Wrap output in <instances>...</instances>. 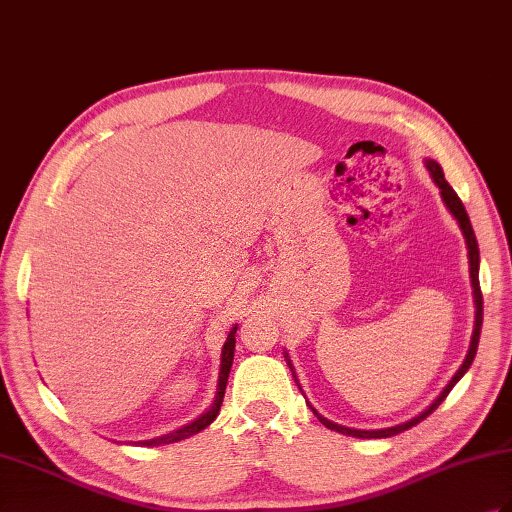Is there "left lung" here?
I'll list each match as a JSON object with an SVG mask.
<instances>
[{
  "label": "left lung",
  "mask_w": 512,
  "mask_h": 512,
  "mask_svg": "<svg viewBox=\"0 0 512 512\" xmlns=\"http://www.w3.org/2000/svg\"><path fill=\"white\" fill-rule=\"evenodd\" d=\"M425 165H427V170H430V174H432V178H434V183L438 185V189H441V196H443V200H445L447 209H449L451 213H454V218L458 220L460 229H462V235H465V240H467L471 285H473V299H475V329H473V336H471V347H469V353H467L465 362H462V366L458 368V373H456L454 377H451V382L443 388V392L436 397V401L432 403V406L427 408L425 412H421L419 417H414V419H410V421H406V423H401V425L386 427V430H351V427H342V425H338V423L327 421L325 417H320V414L310 406V408L314 410V414H316L320 423H323L325 427H329V430H336V432H340V434L358 436V438H388V436H395V434H399V432L410 430L412 425L421 423L423 419L430 417V414H432L438 406H441V403L445 401V397L449 395V390L454 388V386L460 382V377L469 371V366H471V362H473V358H475V351H478L480 331H482V312H484V307H482V290H480V279H478V272H480V251H478V242H475V233H473V229H471V220H469V216H467V209H465V205H462V200L458 198V194L454 192V189H451V185L445 181V174H443L441 165H438L436 161H425ZM288 364H290V362H288ZM290 368H292V366H290Z\"/></svg>",
  "instance_id": "8db88e82"
}]
</instances>
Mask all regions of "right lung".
I'll list each match as a JSON object with an SVG mask.
<instances>
[{
	"instance_id": "add662e5",
	"label": "right lung",
	"mask_w": 512,
	"mask_h": 512,
	"mask_svg": "<svg viewBox=\"0 0 512 512\" xmlns=\"http://www.w3.org/2000/svg\"><path fill=\"white\" fill-rule=\"evenodd\" d=\"M235 331L237 327L231 329V334L227 338V342H224L222 347V364H220V379H218V392H216V401L211 403V408L200 414V417L196 421H192L189 425H183L181 430H176L172 434H165V436H159V438H152V441H141V445H148V447H157V445H170V443H176V441H183V438H189L198 434L200 430H205L207 425L213 423V419L218 417L220 412V406H222V399H224V390H227V382H229V373H231V364H233V353H235Z\"/></svg>"
}]
</instances>
